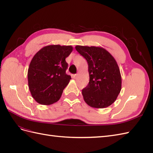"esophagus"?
Wrapping results in <instances>:
<instances>
[{"label": "esophagus", "mask_w": 153, "mask_h": 153, "mask_svg": "<svg viewBox=\"0 0 153 153\" xmlns=\"http://www.w3.org/2000/svg\"><path fill=\"white\" fill-rule=\"evenodd\" d=\"M76 76H77V74H74V75H73V78H75V79L76 78Z\"/></svg>", "instance_id": "obj_1"}]
</instances>
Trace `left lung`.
<instances>
[{"label":"left lung","mask_w":153,"mask_h":153,"mask_svg":"<svg viewBox=\"0 0 153 153\" xmlns=\"http://www.w3.org/2000/svg\"><path fill=\"white\" fill-rule=\"evenodd\" d=\"M75 48L88 63L89 82L82 92L85 103L97 108L111 105L121 90V76L117 62L101 47L77 45Z\"/></svg>","instance_id":"obj_1"}]
</instances>
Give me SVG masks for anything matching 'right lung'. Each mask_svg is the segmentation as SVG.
I'll list each match as a JSON object with an SVG mask.
<instances>
[{
    "mask_svg": "<svg viewBox=\"0 0 153 153\" xmlns=\"http://www.w3.org/2000/svg\"><path fill=\"white\" fill-rule=\"evenodd\" d=\"M73 50L71 46L48 45L32 58L28 69V84L31 95L37 102L49 105L60 99L71 76L66 71V58Z\"/></svg>",
    "mask_w": 153,
    "mask_h": 153,
    "instance_id": "obj_1",
    "label": "right lung"
}]
</instances>
